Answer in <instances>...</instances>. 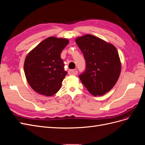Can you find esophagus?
Masks as SVG:
<instances>
[{
  "label": "esophagus",
  "mask_w": 145,
  "mask_h": 145,
  "mask_svg": "<svg viewBox=\"0 0 145 145\" xmlns=\"http://www.w3.org/2000/svg\"><path fill=\"white\" fill-rule=\"evenodd\" d=\"M77 69H71L69 70L68 71V74L69 75H73V76H76L77 74Z\"/></svg>",
  "instance_id": "obj_1"
}]
</instances>
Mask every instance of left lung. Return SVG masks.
<instances>
[{"label": "left lung", "instance_id": "obj_1", "mask_svg": "<svg viewBox=\"0 0 145 145\" xmlns=\"http://www.w3.org/2000/svg\"><path fill=\"white\" fill-rule=\"evenodd\" d=\"M76 42L86 61L85 71L79 76L81 82L92 95H104L116 85L120 74L116 48L91 34L77 37Z\"/></svg>", "mask_w": 145, "mask_h": 145}]
</instances>
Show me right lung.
Segmentation results:
<instances>
[{
  "label": "right lung",
  "mask_w": 145,
  "mask_h": 145,
  "mask_svg": "<svg viewBox=\"0 0 145 145\" xmlns=\"http://www.w3.org/2000/svg\"><path fill=\"white\" fill-rule=\"evenodd\" d=\"M69 40L48 37L31 51L24 63V72L30 86L37 93L51 96L57 93L67 74L60 54Z\"/></svg>",
  "instance_id": "right-lung-1"
}]
</instances>
